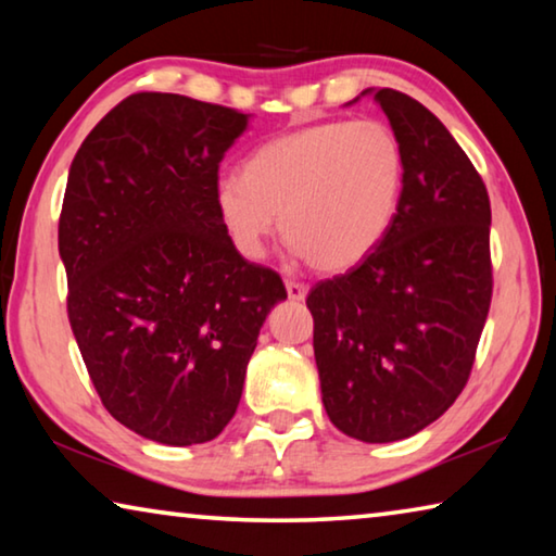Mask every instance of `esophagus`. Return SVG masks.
<instances>
[{
  "mask_svg": "<svg viewBox=\"0 0 556 556\" xmlns=\"http://www.w3.org/2000/svg\"><path fill=\"white\" fill-rule=\"evenodd\" d=\"M287 294H289L291 301H304L306 294H308V287L301 285V281L289 279V281H287Z\"/></svg>",
  "mask_w": 556,
  "mask_h": 556,
  "instance_id": "obj_1",
  "label": "esophagus"
}]
</instances>
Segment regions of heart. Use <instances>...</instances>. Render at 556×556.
Returning <instances> with one entry per match:
<instances>
[{
  "label": "heart",
  "instance_id": "b5f03b06",
  "mask_svg": "<svg viewBox=\"0 0 556 556\" xmlns=\"http://www.w3.org/2000/svg\"><path fill=\"white\" fill-rule=\"evenodd\" d=\"M404 191V149L378 119L324 122L269 139L242 178L215 184L213 205L244 260L265 255L279 228L321 271L363 262L390 232Z\"/></svg>",
  "mask_w": 556,
  "mask_h": 556
}]
</instances>
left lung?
Returning <instances> with one entry per match:
<instances>
[{
  "instance_id": "8db88e82",
  "label": "left lung",
  "mask_w": 556,
  "mask_h": 556,
  "mask_svg": "<svg viewBox=\"0 0 556 556\" xmlns=\"http://www.w3.org/2000/svg\"><path fill=\"white\" fill-rule=\"evenodd\" d=\"M404 149L390 232L306 299L328 419L365 444L414 437L464 390L491 308V201L439 117L368 88ZM348 102V105H353Z\"/></svg>"
}]
</instances>
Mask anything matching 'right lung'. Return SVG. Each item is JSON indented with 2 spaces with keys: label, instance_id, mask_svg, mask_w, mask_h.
Here are the masks:
<instances>
[{
  "label": "right lung",
  "instance_id": "1",
  "mask_svg": "<svg viewBox=\"0 0 556 556\" xmlns=\"http://www.w3.org/2000/svg\"><path fill=\"white\" fill-rule=\"evenodd\" d=\"M250 115L137 92L75 154L59 223L68 318L119 425L166 446L205 444L240 404L277 271L232 248L213 191Z\"/></svg>",
  "mask_w": 556,
  "mask_h": 556
}]
</instances>
